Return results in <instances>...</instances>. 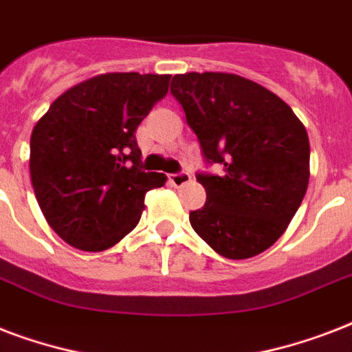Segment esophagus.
Listing matches in <instances>:
<instances>
[{"label":"esophagus","instance_id":"34e87169","mask_svg":"<svg viewBox=\"0 0 352 352\" xmlns=\"http://www.w3.org/2000/svg\"><path fill=\"white\" fill-rule=\"evenodd\" d=\"M190 181H192V177H190V173H186V171H181V173H171L170 175V182L173 184V186H184V184H188Z\"/></svg>","mask_w":352,"mask_h":352}]
</instances>
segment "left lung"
<instances>
[{"instance_id": "obj_1", "label": "left lung", "mask_w": 352, "mask_h": 352, "mask_svg": "<svg viewBox=\"0 0 352 352\" xmlns=\"http://www.w3.org/2000/svg\"><path fill=\"white\" fill-rule=\"evenodd\" d=\"M171 95L186 113L204 160L223 175L199 173L203 208L192 228L217 254L248 259L283 235L309 186L311 146L305 126L272 91L228 73L171 78Z\"/></svg>"}]
</instances>
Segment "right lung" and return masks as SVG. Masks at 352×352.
Instances as JSON below:
<instances>
[{
  "label": "right lung",
  "mask_w": 352,
  "mask_h": 352,
  "mask_svg": "<svg viewBox=\"0 0 352 352\" xmlns=\"http://www.w3.org/2000/svg\"><path fill=\"white\" fill-rule=\"evenodd\" d=\"M170 74L107 73L52 102L30 135V181L47 223L67 245L102 252L138 225L164 173L140 170L138 124L164 98Z\"/></svg>",
  "instance_id": "1"
}]
</instances>
